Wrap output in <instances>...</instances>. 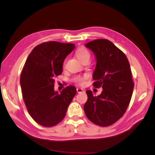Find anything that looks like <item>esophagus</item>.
<instances>
[{"instance_id": "obj_1", "label": "esophagus", "mask_w": 155, "mask_h": 155, "mask_svg": "<svg viewBox=\"0 0 155 155\" xmlns=\"http://www.w3.org/2000/svg\"><path fill=\"white\" fill-rule=\"evenodd\" d=\"M84 90H82V88H77V92L78 93H81V92H83Z\"/></svg>"}]
</instances>
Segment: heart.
<instances>
[{
  "label": "heart",
  "instance_id": "heart-1",
  "mask_svg": "<svg viewBox=\"0 0 155 155\" xmlns=\"http://www.w3.org/2000/svg\"><path fill=\"white\" fill-rule=\"evenodd\" d=\"M76 56H77L78 58L79 59L80 61L83 62V61L86 60L90 61V54L86 48H79L77 51H76ZM88 78L87 75H78L74 78V82L77 83L79 85H82L84 84V81L87 78Z\"/></svg>",
  "mask_w": 155,
  "mask_h": 155
}]
</instances>
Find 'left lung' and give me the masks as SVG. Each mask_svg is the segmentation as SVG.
Returning <instances> with one entry per match:
<instances>
[{
	"mask_svg": "<svg viewBox=\"0 0 155 155\" xmlns=\"http://www.w3.org/2000/svg\"><path fill=\"white\" fill-rule=\"evenodd\" d=\"M85 46L97 59L93 85L103 91L97 97L86 91L84 113L93 124L109 126L124 116L130 104L134 87L130 63L124 53L108 39L94 40Z\"/></svg>",
	"mask_w": 155,
	"mask_h": 155,
	"instance_id": "obj_1",
	"label": "left lung"
}]
</instances>
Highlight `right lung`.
I'll list each match as a JSON object with an SVG mask.
<instances>
[{"label":"right lung","mask_w":155,"mask_h":155,"mask_svg":"<svg viewBox=\"0 0 155 155\" xmlns=\"http://www.w3.org/2000/svg\"><path fill=\"white\" fill-rule=\"evenodd\" d=\"M75 46L58 41L39 44L29 54L21 72L20 85L27 111L42 126L59 124L77 92L72 85L61 93L54 91L55 79L61 75L65 57Z\"/></svg>","instance_id":"obj_1"}]
</instances>
